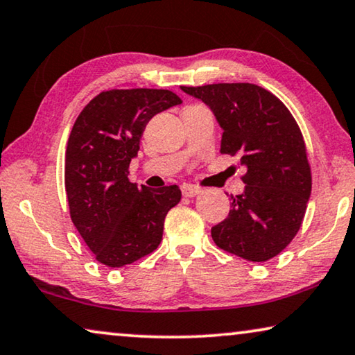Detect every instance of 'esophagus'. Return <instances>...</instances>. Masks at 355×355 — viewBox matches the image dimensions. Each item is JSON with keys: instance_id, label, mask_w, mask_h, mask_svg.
I'll list each match as a JSON object with an SVG mask.
<instances>
[{"instance_id": "esophagus-1", "label": "esophagus", "mask_w": 355, "mask_h": 355, "mask_svg": "<svg viewBox=\"0 0 355 355\" xmlns=\"http://www.w3.org/2000/svg\"><path fill=\"white\" fill-rule=\"evenodd\" d=\"M181 190L184 197H195V195L200 193V189L197 186H189V184H184Z\"/></svg>"}]
</instances>
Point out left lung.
<instances>
[{"label": "left lung", "instance_id": "1", "mask_svg": "<svg viewBox=\"0 0 355 355\" xmlns=\"http://www.w3.org/2000/svg\"><path fill=\"white\" fill-rule=\"evenodd\" d=\"M203 101L223 128L220 153L239 157L246 173L241 195L211 229L220 250L253 263L284 251L300 230L312 176L301 130L284 102L251 83L181 86Z\"/></svg>", "mask_w": 355, "mask_h": 355}]
</instances>
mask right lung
Instances as JSON below:
<instances>
[{"label":"right lung","mask_w":355,"mask_h":355,"mask_svg":"<svg viewBox=\"0 0 355 355\" xmlns=\"http://www.w3.org/2000/svg\"><path fill=\"white\" fill-rule=\"evenodd\" d=\"M182 104L168 89L102 91L81 110L65 150V192L71 223L101 264L123 267L150 254L163 237L178 186L152 190L128 179L146 125Z\"/></svg>","instance_id":"add662e5"}]
</instances>
